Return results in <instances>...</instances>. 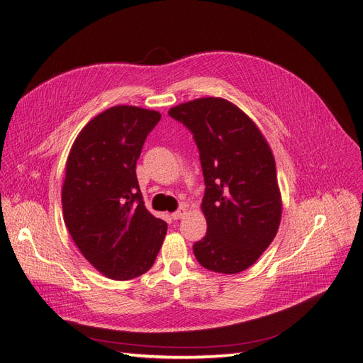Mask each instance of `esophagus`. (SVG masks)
I'll list each match as a JSON object with an SVG mask.
<instances>
[{"label": "esophagus", "instance_id": "1", "mask_svg": "<svg viewBox=\"0 0 363 363\" xmlns=\"http://www.w3.org/2000/svg\"><path fill=\"white\" fill-rule=\"evenodd\" d=\"M185 215H187V208H185V207L182 206V207H179L178 210H176L174 213H172V218H173L174 220H178V219H182Z\"/></svg>", "mask_w": 363, "mask_h": 363}]
</instances>
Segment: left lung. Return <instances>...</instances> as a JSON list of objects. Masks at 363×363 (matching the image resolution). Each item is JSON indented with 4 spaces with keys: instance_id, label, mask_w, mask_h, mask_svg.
<instances>
[{
    "instance_id": "1",
    "label": "left lung",
    "mask_w": 363,
    "mask_h": 363,
    "mask_svg": "<svg viewBox=\"0 0 363 363\" xmlns=\"http://www.w3.org/2000/svg\"><path fill=\"white\" fill-rule=\"evenodd\" d=\"M193 133L206 193L207 233L193 245L207 270L236 274L252 267L274 239L282 215L276 162L261 130L222 98H199L169 110Z\"/></svg>"
}]
</instances>
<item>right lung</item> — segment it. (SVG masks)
<instances>
[{
  "label": "right lung",
  "instance_id": "add662e5",
  "mask_svg": "<svg viewBox=\"0 0 363 363\" xmlns=\"http://www.w3.org/2000/svg\"><path fill=\"white\" fill-rule=\"evenodd\" d=\"M161 113L115 106L81 130L66 164L62 216L79 252L104 276L128 281L152 268L167 224L144 206L136 161Z\"/></svg>",
  "mask_w": 363,
  "mask_h": 363
}]
</instances>
